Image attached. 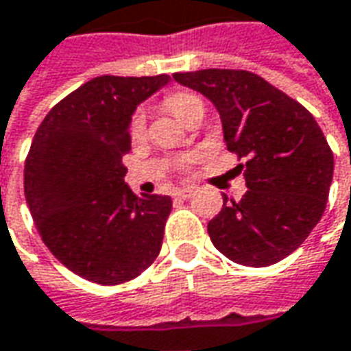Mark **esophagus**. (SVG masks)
Here are the masks:
<instances>
[{
	"label": "esophagus",
	"instance_id": "obj_1",
	"mask_svg": "<svg viewBox=\"0 0 351 351\" xmlns=\"http://www.w3.org/2000/svg\"><path fill=\"white\" fill-rule=\"evenodd\" d=\"M195 192L194 186H184V188H178L175 192V197H180V199H188V197H192Z\"/></svg>",
	"mask_w": 351,
	"mask_h": 351
}]
</instances>
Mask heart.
I'll list each match as a JSON object with an SVG mask.
<instances>
[{
  "label": "heart",
  "instance_id": "heart-1",
  "mask_svg": "<svg viewBox=\"0 0 351 351\" xmlns=\"http://www.w3.org/2000/svg\"><path fill=\"white\" fill-rule=\"evenodd\" d=\"M167 107L171 109V113H175L180 121H186V117L194 111L195 107H202V99L194 94H188V92H178L167 97ZM145 107L138 106L130 115V123H128V132L132 138H140L145 132Z\"/></svg>",
  "mask_w": 351,
  "mask_h": 351
}]
</instances>
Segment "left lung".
Listing matches in <instances>:
<instances>
[{"label": "left lung", "instance_id": "left-lung-1", "mask_svg": "<svg viewBox=\"0 0 351 351\" xmlns=\"http://www.w3.org/2000/svg\"><path fill=\"white\" fill-rule=\"evenodd\" d=\"M176 82L217 107L226 149L244 159L247 192L223 204L207 225L230 261L267 267L290 256L321 221L335 157L313 115L265 78L238 69L176 73Z\"/></svg>", "mask_w": 351, "mask_h": 351}]
</instances>
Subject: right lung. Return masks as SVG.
Masks as SVG:
<instances>
[{"label": "right lung", "mask_w": 351, "mask_h": 351, "mask_svg": "<svg viewBox=\"0 0 351 351\" xmlns=\"http://www.w3.org/2000/svg\"><path fill=\"white\" fill-rule=\"evenodd\" d=\"M171 80L97 76L63 97L36 130L25 163V195L47 250L86 280L128 282L156 261L169 195L138 197L125 184L128 123Z\"/></svg>", "instance_id": "right-lung-1"}]
</instances>
